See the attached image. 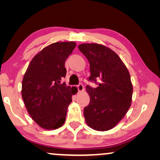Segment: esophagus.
<instances>
[{"mask_svg":"<svg viewBox=\"0 0 160 160\" xmlns=\"http://www.w3.org/2000/svg\"><path fill=\"white\" fill-rule=\"evenodd\" d=\"M77 88H78V92H84V86H83V84H78V86H77Z\"/></svg>","mask_w":160,"mask_h":160,"instance_id":"1","label":"esophagus"}]
</instances>
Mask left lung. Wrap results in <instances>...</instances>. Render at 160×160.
I'll return each instance as SVG.
<instances>
[{"mask_svg":"<svg viewBox=\"0 0 160 160\" xmlns=\"http://www.w3.org/2000/svg\"><path fill=\"white\" fill-rule=\"evenodd\" d=\"M78 49L90 65L89 79L100 82L96 88L87 86L90 101L84 109L92 129L107 131L126 115L132 102V84L129 71L116 52L98 43H82Z\"/></svg>","mask_w":160,"mask_h":160,"instance_id":"left-lung-1","label":"left lung"}]
</instances>
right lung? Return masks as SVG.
<instances>
[{"label":"right lung","mask_w":160,"mask_h":160,"mask_svg":"<svg viewBox=\"0 0 160 160\" xmlns=\"http://www.w3.org/2000/svg\"><path fill=\"white\" fill-rule=\"evenodd\" d=\"M76 46L73 41L47 46L32 59L24 75V103L34 122L45 130H55L65 122L73 87L61 82L66 76L65 60Z\"/></svg>","instance_id":"obj_1"}]
</instances>
